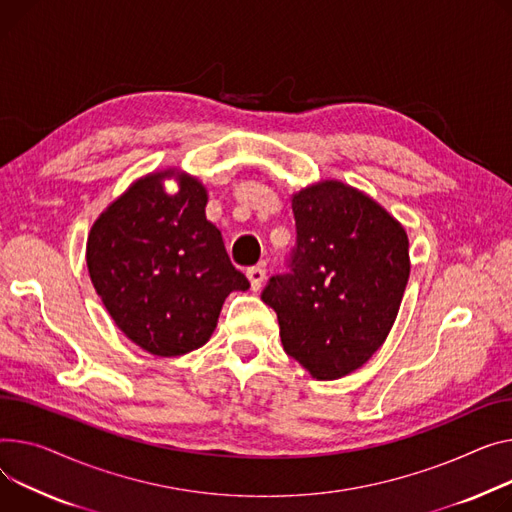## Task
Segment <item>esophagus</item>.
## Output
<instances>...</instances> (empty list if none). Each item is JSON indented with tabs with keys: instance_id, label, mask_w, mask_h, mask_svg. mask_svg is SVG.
I'll return each instance as SVG.
<instances>
[{
	"instance_id": "esophagus-1",
	"label": "esophagus",
	"mask_w": 512,
	"mask_h": 512,
	"mask_svg": "<svg viewBox=\"0 0 512 512\" xmlns=\"http://www.w3.org/2000/svg\"><path fill=\"white\" fill-rule=\"evenodd\" d=\"M247 278L251 282V288L257 292L263 286V280H265V267H261V265L249 267L247 269Z\"/></svg>"
}]
</instances>
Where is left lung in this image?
<instances>
[{
	"label": "left lung",
	"mask_w": 512,
	"mask_h": 512,
	"mask_svg": "<svg viewBox=\"0 0 512 512\" xmlns=\"http://www.w3.org/2000/svg\"><path fill=\"white\" fill-rule=\"evenodd\" d=\"M290 274L261 300L278 315L282 346L319 381L342 379L387 339L410 278L405 228L372 197L321 181L292 195Z\"/></svg>",
	"instance_id": "8db88e82"
}]
</instances>
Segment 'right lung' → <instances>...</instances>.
I'll return each mask as SVG.
<instances>
[{
    "label": "right lung",
    "instance_id": "1",
    "mask_svg": "<svg viewBox=\"0 0 512 512\" xmlns=\"http://www.w3.org/2000/svg\"><path fill=\"white\" fill-rule=\"evenodd\" d=\"M177 178L180 191H163ZM208 191L175 168L135 181L98 216L86 243L96 294L135 346L173 358L212 337L222 304L249 280L206 218Z\"/></svg>",
    "mask_w": 512,
    "mask_h": 512
}]
</instances>
